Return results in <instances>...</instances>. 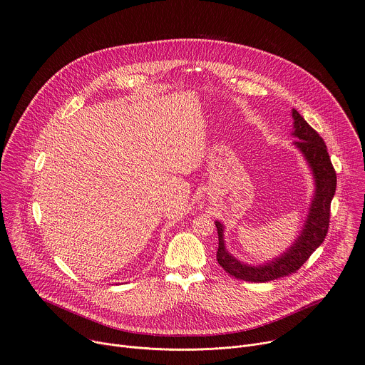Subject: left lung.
<instances>
[{"instance_id": "1", "label": "left lung", "mask_w": 365, "mask_h": 365, "mask_svg": "<svg viewBox=\"0 0 365 365\" xmlns=\"http://www.w3.org/2000/svg\"><path fill=\"white\" fill-rule=\"evenodd\" d=\"M294 120L293 135L297 137L294 145L297 146L309 162L316 182V195L310 206V213L306 220L304 228L291 248L277 259L262 267H251L241 264L231 257L224 247L222 224L216 221L219 234L217 262L220 267L237 279L245 282H268L278 278L294 274L324 241L330 224V205L336 193L337 176L330 160L329 152L323 138L306 123V120L296 111H292Z\"/></svg>"}]
</instances>
